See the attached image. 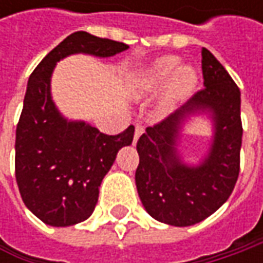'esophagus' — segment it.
Instances as JSON below:
<instances>
[{
	"label": "esophagus",
	"instance_id": "1",
	"mask_svg": "<svg viewBox=\"0 0 263 263\" xmlns=\"http://www.w3.org/2000/svg\"><path fill=\"white\" fill-rule=\"evenodd\" d=\"M143 132H145V127L142 126V124H136V126H135V142H136L139 137L142 136Z\"/></svg>",
	"mask_w": 263,
	"mask_h": 263
}]
</instances>
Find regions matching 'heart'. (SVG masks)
<instances>
[{
    "label": "heart",
    "mask_w": 263,
    "mask_h": 263,
    "mask_svg": "<svg viewBox=\"0 0 263 263\" xmlns=\"http://www.w3.org/2000/svg\"><path fill=\"white\" fill-rule=\"evenodd\" d=\"M177 68V60L173 57H165L158 60L140 80V93H151L164 86L171 79L168 93L171 98H178L189 93L196 83V74L190 68Z\"/></svg>",
    "instance_id": "heart-1"
}]
</instances>
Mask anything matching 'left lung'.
I'll return each instance as SVG.
<instances>
[{"label": "left lung", "instance_id": "8db88e82", "mask_svg": "<svg viewBox=\"0 0 263 263\" xmlns=\"http://www.w3.org/2000/svg\"><path fill=\"white\" fill-rule=\"evenodd\" d=\"M202 74L205 87L181 109L147 127L137 140L139 197L151 217L176 227L212 215L233 193L240 173V89L206 48H202ZM200 107L213 109L216 137L202 165L186 167L175 154L178 128L187 112Z\"/></svg>", "mask_w": 263, "mask_h": 263}]
</instances>
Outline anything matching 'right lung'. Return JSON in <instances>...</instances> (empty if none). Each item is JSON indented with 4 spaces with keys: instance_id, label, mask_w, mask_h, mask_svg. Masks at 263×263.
<instances>
[{
    "instance_id": "obj_1",
    "label": "right lung",
    "mask_w": 263,
    "mask_h": 263,
    "mask_svg": "<svg viewBox=\"0 0 263 263\" xmlns=\"http://www.w3.org/2000/svg\"><path fill=\"white\" fill-rule=\"evenodd\" d=\"M127 48L123 42L74 32L29 77L15 130V181L26 206L48 226L67 227L92 215L117 152L132 145L135 135L133 126L120 135H105L86 123L64 120L49 92L54 66L76 52L111 57Z\"/></svg>"
}]
</instances>
